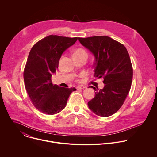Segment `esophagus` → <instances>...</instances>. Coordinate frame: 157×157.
Returning a JSON list of instances; mask_svg holds the SVG:
<instances>
[{"label":"esophagus","instance_id":"34e87169","mask_svg":"<svg viewBox=\"0 0 157 157\" xmlns=\"http://www.w3.org/2000/svg\"><path fill=\"white\" fill-rule=\"evenodd\" d=\"M86 87H84V86H78L76 87V89L77 90H79V89H84L86 88Z\"/></svg>","mask_w":157,"mask_h":157}]
</instances>
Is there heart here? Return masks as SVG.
Listing matches in <instances>:
<instances>
[{
    "label": "heart",
    "instance_id": "obj_1",
    "mask_svg": "<svg viewBox=\"0 0 157 157\" xmlns=\"http://www.w3.org/2000/svg\"><path fill=\"white\" fill-rule=\"evenodd\" d=\"M82 56H87L86 51L82 48H76L73 53L74 57H78Z\"/></svg>",
    "mask_w": 157,
    "mask_h": 157
}]
</instances>
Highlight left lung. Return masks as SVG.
<instances>
[{
	"label": "left lung",
	"mask_w": 157,
	"mask_h": 157,
	"mask_svg": "<svg viewBox=\"0 0 157 157\" xmlns=\"http://www.w3.org/2000/svg\"><path fill=\"white\" fill-rule=\"evenodd\" d=\"M81 44L95 57L94 76L103 78L105 86L96 92L87 104L97 115L107 117L123 105L129 92L133 70L128 52L121 43L109 36H96L78 38Z\"/></svg>",
	"instance_id": "obj_1"
}]
</instances>
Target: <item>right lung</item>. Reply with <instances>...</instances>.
<instances>
[{"label": "right lung", "instance_id": "add662e5", "mask_svg": "<svg viewBox=\"0 0 157 157\" xmlns=\"http://www.w3.org/2000/svg\"><path fill=\"white\" fill-rule=\"evenodd\" d=\"M77 39L49 35L36 42L29 52L23 72L25 86L34 106L44 114L52 115L63 110L70 94L76 90L54 85L51 77L62 54Z\"/></svg>", "mask_w": 157, "mask_h": 157}]
</instances>
